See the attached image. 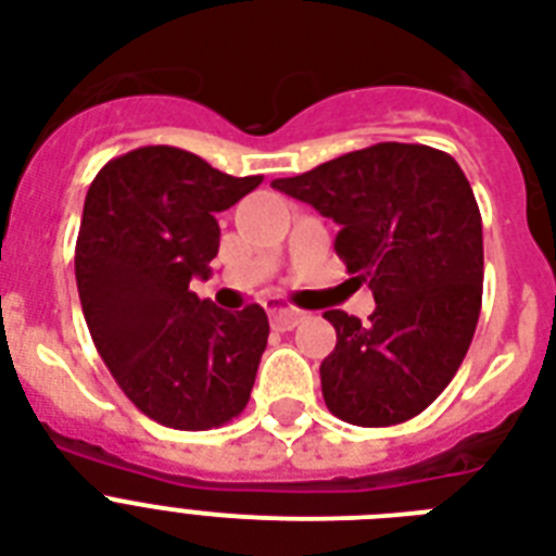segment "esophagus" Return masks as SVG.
Returning <instances> with one entry per match:
<instances>
[{"label":"esophagus","instance_id":"1","mask_svg":"<svg viewBox=\"0 0 556 556\" xmlns=\"http://www.w3.org/2000/svg\"><path fill=\"white\" fill-rule=\"evenodd\" d=\"M270 326L279 331H291L296 323L303 320V312H296V308H288V305H270Z\"/></svg>","mask_w":556,"mask_h":556}]
</instances>
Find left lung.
I'll return each mask as SVG.
<instances>
[{"mask_svg":"<svg viewBox=\"0 0 556 556\" xmlns=\"http://www.w3.org/2000/svg\"><path fill=\"white\" fill-rule=\"evenodd\" d=\"M270 187L338 222L334 251L375 294L369 323L323 314L338 331L320 364L326 406L357 427L424 413L465 361L482 308V216L462 167L387 141Z\"/></svg>","mask_w":556,"mask_h":556,"instance_id":"obj_1","label":"left lung"}]
</instances>
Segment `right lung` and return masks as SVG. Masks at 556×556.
I'll return each instance as SVG.
<instances>
[{
  "mask_svg": "<svg viewBox=\"0 0 556 556\" xmlns=\"http://www.w3.org/2000/svg\"><path fill=\"white\" fill-rule=\"evenodd\" d=\"M262 185L178 147H141L100 169L83 204L74 274L86 326L117 387L152 421L213 430L251 397L268 314L190 291L218 253L216 213Z\"/></svg>",
  "mask_w": 556,
  "mask_h": 556,
  "instance_id": "obj_1",
  "label": "right lung"
}]
</instances>
